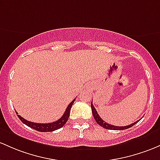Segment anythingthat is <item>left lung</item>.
I'll list each match as a JSON object with an SVG mask.
<instances>
[{
	"instance_id": "8db88e82",
	"label": "left lung",
	"mask_w": 160,
	"mask_h": 160,
	"mask_svg": "<svg viewBox=\"0 0 160 160\" xmlns=\"http://www.w3.org/2000/svg\"><path fill=\"white\" fill-rule=\"evenodd\" d=\"M91 108H92V115H93L94 117V119L96 120V122H97V124H99V125L101 126V127L104 128L106 129H108V130H124V129H128L129 128H131L132 126H134L135 124H137L138 122H139L140 120L137 121V122H135L134 123H133V124H131L130 125H127V126H124V127H120V126H115V125H112V124H108V123L105 122L104 121L102 120V119L100 118V116L99 115V114H98L97 111L96 110V108H95V107L93 106V104H92V102H91Z\"/></svg>"
}]
</instances>
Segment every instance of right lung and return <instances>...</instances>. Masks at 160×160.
Returning <instances> with one entry per match:
<instances>
[{"instance_id":"1","label":"right lung","mask_w":160,"mask_h":160,"mask_svg":"<svg viewBox=\"0 0 160 160\" xmlns=\"http://www.w3.org/2000/svg\"><path fill=\"white\" fill-rule=\"evenodd\" d=\"M75 99H73V101L68 105V106L67 107V109L65 110V112H64V115H62V117H61V118H59L58 121H56V122H54L52 123H48V124H40V123H34L32 122H29V121L26 120V119H24L23 118L21 117L20 115H17L18 113H17V112H16V113H17V116H18L19 118H20L21 122L23 123V124H25L26 125H27L28 127L36 130V131H40V132H51V131H55V130H58L61 128H62L63 126L65 124V123L68 122L72 105H73V102H74Z\"/></svg>"}]
</instances>
